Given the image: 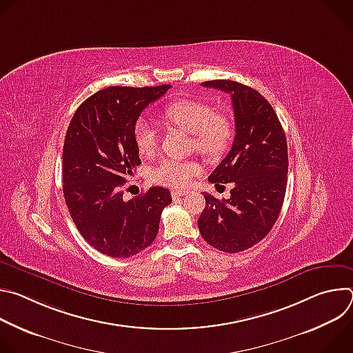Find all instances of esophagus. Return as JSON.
Instances as JSON below:
<instances>
[{
	"mask_svg": "<svg viewBox=\"0 0 353 353\" xmlns=\"http://www.w3.org/2000/svg\"><path fill=\"white\" fill-rule=\"evenodd\" d=\"M188 191H181V190H173L172 191V196L173 198H177V196H183V195H187Z\"/></svg>",
	"mask_w": 353,
	"mask_h": 353,
	"instance_id": "34e87169",
	"label": "esophagus"
}]
</instances>
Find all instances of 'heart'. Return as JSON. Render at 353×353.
Wrapping results in <instances>:
<instances>
[{"mask_svg": "<svg viewBox=\"0 0 353 353\" xmlns=\"http://www.w3.org/2000/svg\"><path fill=\"white\" fill-rule=\"evenodd\" d=\"M163 114L170 124L194 135L196 150L207 157L222 155L233 139L230 117L226 113L214 112L208 103L201 100H177L165 108ZM134 141L141 155H154L159 141L158 127L148 119L139 117L134 124ZM201 172L203 168L196 162L163 159L150 172V179L161 185L185 188Z\"/></svg>", "mask_w": 353, "mask_h": 353, "instance_id": "b5f03b06", "label": "heart"}]
</instances>
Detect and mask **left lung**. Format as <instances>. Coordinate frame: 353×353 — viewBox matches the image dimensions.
I'll list each match as a JSON object with an SVG mask.
<instances>
[{
    "mask_svg": "<svg viewBox=\"0 0 353 353\" xmlns=\"http://www.w3.org/2000/svg\"><path fill=\"white\" fill-rule=\"evenodd\" d=\"M203 86L230 93L236 135L228 157L208 177L215 187L232 183L230 198L205 192L198 229L212 247L240 253L261 241L281 214L288 179L286 137L272 106L256 89L229 79Z\"/></svg>",
    "mask_w": 353,
    "mask_h": 353,
    "instance_id": "1",
    "label": "left lung"
}]
</instances>
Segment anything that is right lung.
<instances>
[{
	"mask_svg": "<svg viewBox=\"0 0 353 353\" xmlns=\"http://www.w3.org/2000/svg\"><path fill=\"white\" fill-rule=\"evenodd\" d=\"M170 85L99 90L77 109L64 139L63 191L82 237L100 253L128 259L152 244L170 191L150 187L123 199L124 184L141 165L134 124Z\"/></svg>",
	"mask_w": 353,
	"mask_h": 353,
	"instance_id": "1",
	"label": "right lung"
}]
</instances>
